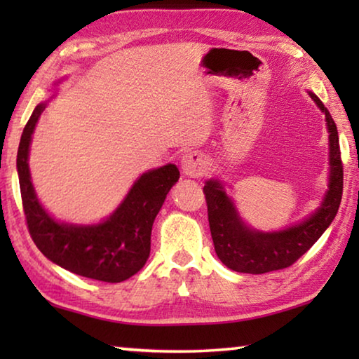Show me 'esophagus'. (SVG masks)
I'll use <instances>...</instances> for the list:
<instances>
[{
  "instance_id": "1",
  "label": "esophagus",
  "mask_w": 359,
  "mask_h": 359,
  "mask_svg": "<svg viewBox=\"0 0 359 359\" xmlns=\"http://www.w3.org/2000/svg\"><path fill=\"white\" fill-rule=\"evenodd\" d=\"M180 166L187 177H203L205 171H208V158L203 154H199V151H190V154H187L182 158Z\"/></svg>"
}]
</instances>
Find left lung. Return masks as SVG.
Listing matches in <instances>:
<instances>
[{"mask_svg":"<svg viewBox=\"0 0 359 359\" xmlns=\"http://www.w3.org/2000/svg\"><path fill=\"white\" fill-rule=\"evenodd\" d=\"M309 95L325 114L327 131H330V190L315 214L299 224L283 231L261 233L250 229L241 220L238 210L223 191L220 182L209 180L203 188L217 257L224 266L236 272L264 274V272L285 269L296 263L320 239L337 214L344 190V166L340 160L337 126L318 96L313 93Z\"/></svg>","mask_w":359,"mask_h":359,"instance_id":"obj_1","label":"left lung"}]
</instances>
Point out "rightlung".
<instances>
[{
	"mask_svg": "<svg viewBox=\"0 0 359 359\" xmlns=\"http://www.w3.org/2000/svg\"><path fill=\"white\" fill-rule=\"evenodd\" d=\"M46 106V102L36 106L17 151V172L29 236L44 257L66 271L107 283L123 282L141 271L149 258L151 226L166 194L180 177L179 169L166 165L142 174L123 203L102 223L87 226L58 223L36 198L28 168L32 135Z\"/></svg>",
	"mask_w": 359,
	"mask_h": 359,
	"instance_id": "right-lung-1",
	"label": "right lung"
}]
</instances>
